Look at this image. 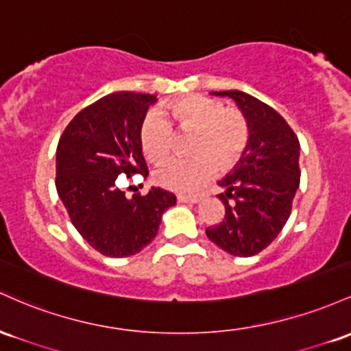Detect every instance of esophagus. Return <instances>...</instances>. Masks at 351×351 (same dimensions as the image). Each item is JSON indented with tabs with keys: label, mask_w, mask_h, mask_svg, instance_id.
Instances as JSON below:
<instances>
[{
	"label": "esophagus",
	"mask_w": 351,
	"mask_h": 351,
	"mask_svg": "<svg viewBox=\"0 0 351 351\" xmlns=\"http://www.w3.org/2000/svg\"><path fill=\"white\" fill-rule=\"evenodd\" d=\"M177 200L182 204H197L200 202V197L199 195H177Z\"/></svg>",
	"instance_id": "obj_1"
}]
</instances>
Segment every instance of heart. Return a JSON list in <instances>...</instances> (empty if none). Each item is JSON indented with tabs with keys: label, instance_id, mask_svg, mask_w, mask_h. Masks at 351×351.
<instances>
[{
	"label": "heart",
	"instance_id": "1",
	"mask_svg": "<svg viewBox=\"0 0 351 351\" xmlns=\"http://www.w3.org/2000/svg\"><path fill=\"white\" fill-rule=\"evenodd\" d=\"M165 114L179 131H194L191 159H169L154 172L156 184L176 192H194L214 176L215 169L228 171L239 162L249 144V124L237 111L212 97H182L165 104ZM139 143L144 156L160 162L174 147V128L162 112L152 109L143 117Z\"/></svg>",
	"mask_w": 351,
	"mask_h": 351
}]
</instances>
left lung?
I'll return each mask as SVG.
<instances>
[{
  "label": "left lung",
  "mask_w": 351,
  "mask_h": 351,
  "mask_svg": "<svg viewBox=\"0 0 351 351\" xmlns=\"http://www.w3.org/2000/svg\"><path fill=\"white\" fill-rule=\"evenodd\" d=\"M230 97L249 124V144L234 171L219 186L226 217L206 230L222 250L252 257L280 234L300 186V143L287 121L265 102L242 90H217Z\"/></svg>",
  "instance_id": "obj_1"
}]
</instances>
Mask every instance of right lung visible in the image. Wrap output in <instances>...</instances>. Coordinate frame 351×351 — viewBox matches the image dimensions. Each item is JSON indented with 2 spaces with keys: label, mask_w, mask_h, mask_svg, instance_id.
Returning a JSON list of instances; mask_svg holds the SVG:
<instances>
[{
  "label": "right lung",
  "mask_w": 351,
  "mask_h": 351,
  "mask_svg": "<svg viewBox=\"0 0 351 351\" xmlns=\"http://www.w3.org/2000/svg\"><path fill=\"white\" fill-rule=\"evenodd\" d=\"M154 94L112 93L84 108L56 149V191L71 222L106 257H129L154 240L176 195L152 187L125 195L117 177L147 176L139 128Z\"/></svg>",
  "instance_id": "obj_1"
}]
</instances>
